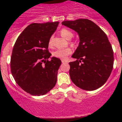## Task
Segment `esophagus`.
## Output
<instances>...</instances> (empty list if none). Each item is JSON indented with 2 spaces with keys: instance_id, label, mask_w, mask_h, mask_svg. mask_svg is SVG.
<instances>
[{
  "instance_id": "obj_1",
  "label": "esophagus",
  "mask_w": 122,
  "mask_h": 122,
  "mask_svg": "<svg viewBox=\"0 0 122 122\" xmlns=\"http://www.w3.org/2000/svg\"><path fill=\"white\" fill-rule=\"evenodd\" d=\"M61 62H62V63H63V64L67 63V61H66V60H61Z\"/></svg>"
}]
</instances>
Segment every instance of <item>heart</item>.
Returning <instances> with one entry per match:
<instances>
[{
	"label": "heart",
	"instance_id": "heart-1",
	"mask_svg": "<svg viewBox=\"0 0 122 122\" xmlns=\"http://www.w3.org/2000/svg\"><path fill=\"white\" fill-rule=\"evenodd\" d=\"M61 35L63 37H64L66 39L70 40L73 36V34L71 30H68L67 29H62L60 30ZM48 45L50 46H51L52 45V36H51V38L49 39ZM72 50L70 48H60L55 50L53 52V55L54 56L58 58L61 59H66L67 56L71 54Z\"/></svg>",
	"mask_w": 122,
	"mask_h": 122
}]
</instances>
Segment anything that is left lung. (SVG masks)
I'll use <instances>...</instances> for the list:
<instances>
[{"label": "left lung", "mask_w": 122, "mask_h": 122, "mask_svg": "<svg viewBox=\"0 0 122 122\" xmlns=\"http://www.w3.org/2000/svg\"><path fill=\"white\" fill-rule=\"evenodd\" d=\"M62 25L77 32L80 38L78 46L72 55L77 60L69 63L71 80L85 90L100 88L113 67V51L106 34L89 19L66 20Z\"/></svg>", "instance_id": "obj_1"}]
</instances>
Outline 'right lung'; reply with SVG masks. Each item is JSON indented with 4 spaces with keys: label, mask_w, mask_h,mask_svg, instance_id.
Here are the masks:
<instances>
[{
    "label": "right lung",
    "mask_w": 122,
    "mask_h": 122,
    "mask_svg": "<svg viewBox=\"0 0 122 122\" xmlns=\"http://www.w3.org/2000/svg\"><path fill=\"white\" fill-rule=\"evenodd\" d=\"M59 22L31 23L18 36L10 59L11 72L19 87L33 96H42L55 86L61 64L56 57L48 58L49 39Z\"/></svg>",
    "instance_id": "obj_1"
}]
</instances>
